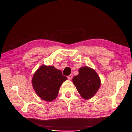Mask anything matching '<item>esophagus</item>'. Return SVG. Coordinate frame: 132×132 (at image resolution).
Returning a JSON list of instances; mask_svg holds the SVG:
<instances>
[{
	"mask_svg": "<svg viewBox=\"0 0 132 132\" xmlns=\"http://www.w3.org/2000/svg\"><path fill=\"white\" fill-rule=\"evenodd\" d=\"M72 77H73V75H72V74H71L70 75L67 76V78H68V79H69V80H71L72 78Z\"/></svg>",
	"mask_w": 132,
	"mask_h": 132,
	"instance_id": "esophagus-1",
	"label": "esophagus"
}]
</instances>
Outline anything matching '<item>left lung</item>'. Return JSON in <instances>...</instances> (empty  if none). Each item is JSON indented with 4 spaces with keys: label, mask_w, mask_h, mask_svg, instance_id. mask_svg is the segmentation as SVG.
Listing matches in <instances>:
<instances>
[{
    "label": "left lung",
    "mask_w": 132,
    "mask_h": 132,
    "mask_svg": "<svg viewBox=\"0 0 132 132\" xmlns=\"http://www.w3.org/2000/svg\"><path fill=\"white\" fill-rule=\"evenodd\" d=\"M73 84L83 98L89 99L96 94L101 82L98 75L91 68L84 66L79 69V74L72 79Z\"/></svg>",
    "instance_id": "left-lung-1"
}]
</instances>
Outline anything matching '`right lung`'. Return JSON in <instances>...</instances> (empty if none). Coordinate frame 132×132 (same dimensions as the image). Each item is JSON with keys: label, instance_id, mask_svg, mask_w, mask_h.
Masks as SVG:
<instances>
[{"label": "right lung", "instance_id": "add662e5", "mask_svg": "<svg viewBox=\"0 0 132 132\" xmlns=\"http://www.w3.org/2000/svg\"><path fill=\"white\" fill-rule=\"evenodd\" d=\"M67 79L62 72L54 66L42 65L34 74L32 83L38 96L51 101L57 97L62 83Z\"/></svg>", "mask_w": 132, "mask_h": 132}]
</instances>
